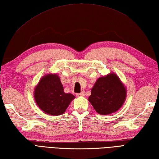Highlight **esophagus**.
Returning a JSON list of instances; mask_svg holds the SVG:
<instances>
[{
    "label": "esophagus",
    "mask_w": 159,
    "mask_h": 159,
    "mask_svg": "<svg viewBox=\"0 0 159 159\" xmlns=\"http://www.w3.org/2000/svg\"><path fill=\"white\" fill-rule=\"evenodd\" d=\"M85 94H86V93H85V92H84V91H82V92H81L80 93L77 94V97H83V96L85 95Z\"/></svg>",
    "instance_id": "obj_1"
}]
</instances>
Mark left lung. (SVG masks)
I'll use <instances>...</instances> for the list:
<instances>
[{"label": "left lung", "instance_id": "obj_1", "mask_svg": "<svg viewBox=\"0 0 159 159\" xmlns=\"http://www.w3.org/2000/svg\"><path fill=\"white\" fill-rule=\"evenodd\" d=\"M126 90L114 73L97 80L89 101L99 114L105 115L117 111L124 103Z\"/></svg>", "mask_w": 159, "mask_h": 159}]
</instances>
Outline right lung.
<instances>
[{
	"label": "right lung",
	"mask_w": 159,
	"mask_h": 159,
	"mask_svg": "<svg viewBox=\"0 0 159 159\" xmlns=\"http://www.w3.org/2000/svg\"><path fill=\"white\" fill-rule=\"evenodd\" d=\"M34 98L42 111L57 116L65 112L75 96L64 92L60 77L56 74H49L43 77L35 87Z\"/></svg>",
	"instance_id": "right-lung-1"
}]
</instances>
